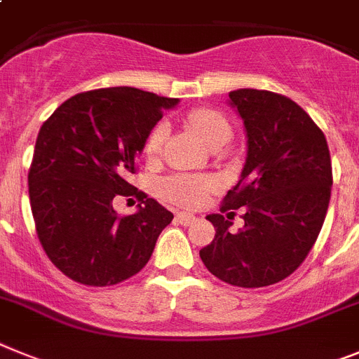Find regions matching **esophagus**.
<instances>
[{"mask_svg":"<svg viewBox=\"0 0 359 359\" xmlns=\"http://www.w3.org/2000/svg\"><path fill=\"white\" fill-rule=\"evenodd\" d=\"M177 220H179L180 224H184V226H189V224H193L197 220V217L191 213H186V211H180V213H177Z\"/></svg>","mask_w":359,"mask_h":359,"instance_id":"obj_1","label":"esophagus"}]
</instances>
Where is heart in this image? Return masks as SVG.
I'll list each match as a JSON object with an SVG mask.
<instances>
[{
    "instance_id": "heart-1",
    "label": "heart",
    "mask_w": 359,
    "mask_h": 359,
    "mask_svg": "<svg viewBox=\"0 0 359 359\" xmlns=\"http://www.w3.org/2000/svg\"><path fill=\"white\" fill-rule=\"evenodd\" d=\"M186 123L210 148L213 144H218V142L226 144L233 133L231 123L227 121L226 115L220 114L218 110H213V108H208V106H201V108H195V110L189 111L188 117H186ZM164 141H166V126L157 124L149 132L148 139H146V157H157L161 154ZM211 189H213L211 180L193 175H173L164 180L161 186L162 197L168 198L173 204L189 205V208L202 204Z\"/></svg>"
}]
</instances>
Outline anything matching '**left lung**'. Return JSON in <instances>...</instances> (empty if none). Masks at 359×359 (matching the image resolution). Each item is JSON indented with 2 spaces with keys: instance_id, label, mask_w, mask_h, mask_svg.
Instances as JSON below:
<instances>
[{
  "instance_id": "8db88e82",
  "label": "left lung",
  "mask_w": 359,
  "mask_h": 359,
  "mask_svg": "<svg viewBox=\"0 0 359 359\" xmlns=\"http://www.w3.org/2000/svg\"><path fill=\"white\" fill-rule=\"evenodd\" d=\"M244 121L248 157L222 213L245 208L244 227L229 231L222 215H208L215 238L201 249L211 274L236 287H266L300 267L325 220L332 166L325 135L307 111L267 90L229 92Z\"/></svg>"
}]
</instances>
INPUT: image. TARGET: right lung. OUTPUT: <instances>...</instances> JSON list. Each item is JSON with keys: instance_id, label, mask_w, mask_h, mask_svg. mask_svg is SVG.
Here are the masks:
<instances>
[{"instance_id": "right-lung-1", "label": "right lung", "mask_w": 359, "mask_h": 359, "mask_svg": "<svg viewBox=\"0 0 359 359\" xmlns=\"http://www.w3.org/2000/svg\"><path fill=\"white\" fill-rule=\"evenodd\" d=\"M179 99L115 86L77 93L43 123L29 171L37 238L74 282L106 287L148 264L173 213L133 188L149 132ZM137 196L140 211L119 217L113 198Z\"/></svg>"}]
</instances>
